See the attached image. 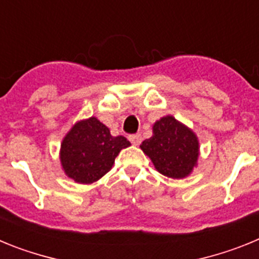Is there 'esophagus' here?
<instances>
[{
	"label": "esophagus",
	"mask_w": 259,
	"mask_h": 259,
	"mask_svg": "<svg viewBox=\"0 0 259 259\" xmlns=\"http://www.w3.org/2000/svg\"><path fill=\"white\" fill-rule=\"evenodd\" d=\"M130 139V141H131L134 145H139V144L141 143V136L140 135H131V136L128 137Z\"/></svg>",
	"instance_id": "1"
}]
</instances>
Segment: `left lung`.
<instances>
[{
  "label": "left lung",
  "mask_w": 259,
  "mask_h": 259,
  "mask_svg": "<svg viewBox=\"0 0 259 259\" xmlns=\"http://www.w3.org/2000/svg\"><path fill=\"white\" fill-rule=\"evenodd\" d=\"M155 170L172 179H183L197 166L200 145L191 128L167 115L153 124V136L140 145Z\"/></svg>",
  "instance_id": "8db88e82"
}]
</instances>
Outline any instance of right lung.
Instances as JSON below:
<instances>
[{
    "mask_svg": "<svg viewBox=\"0 0 259 259\" xmlns=\"http://www.w3.org/2000/svg\"><path fill=\"white\" fill-rule=\"evenodd\" d=\"M130 145L124 136H111L104 123L91 116L75 123L62 140V168L76 183L91 184L109 172L119 152Z\"/></svg>",
    "mask_w": 259,
    "mask_h": 259,
    "instance_id": "right-lung-1",
    "label": "right lung"
}]
</instances>
